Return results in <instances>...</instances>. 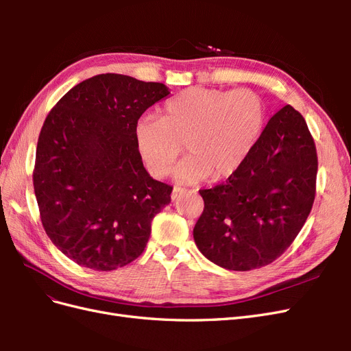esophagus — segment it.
Returning <instances> with one entry per match:
<instances>
[{
  "label": "esophagus",
  "mask_w": 351,
  "mask_h": 351,
  "mask_svg": "<svg viewBox=\"0 0 351 351\" xmlns=\"http://www.w3.org/2000/svg\"><path fill=\"white\" fill-rule=\"evenodd\" d=\"M186 192H187L186 189H182V187H174V189H173V193H171V199H173V200H177L180 196H183Z\"/></svg>",
  "instance_id": "34e87169"
}]
</instances>
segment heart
I'll use <instances>...</instances> for the list:
<instances>
[{
	"label": "heart",
	"instance_id": "obj_1",
	"mask_svg": "<svg viewBox=\"0 0 351 351\" xmlns=\"http://www.w3.org/2000/svg\"><path fill=\"white\" fill-rule=\"evenodd\" d=\"M267 107L258 93L190 88L168 99L161 119L145 115L134 142L147 171L164 177L182 145L189 154L174 169L177 182L195 184L227 178L244 164L263 132Z\"/></svg>",
	"mask_w": 351,
	"mask_h": 351
}]
</instances>
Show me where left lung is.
<instances>
[{"label":"left lung","instance_id":"8db88e82","mask_svg":"<svg viewBox=\"0 0 351 351\" xmlns=\"http://www.w3.org/2000/svg\"><path fill=\"white\" fill-rule=\"evenodd\" d=\"M317 156L302 114L285 105L226 183L200 190L205 208L193 239L200 253L230 271H250L289 249L311 214Z\"/></svg>","mask_w":351,"mask_h":351}]
</instances>
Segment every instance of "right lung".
I'll return each instance as SVG.
<instances>
[{
    "label": "right lung",
    "mask_w": 351,
    "mask_h": 351,
    "mask_svg": "<svg viewBox=\"0 0 351 351\" xmlns=\"http://www.w3.org/2000/svg\"><path fill=\"white\" fill-rule=\"evenodd\" d=\"M164 83L99 74L71 88L38 139L34 187L42 226L80 267L114 271L139 258L173 187L146 171L134 142Z\"/></svg>",
    "instance_id": "right-lung-1"
}]
</instances>
